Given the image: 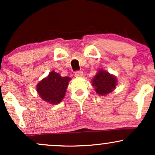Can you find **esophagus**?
Masks as SVG:
<instances>
[{"instance_id": "1", "label": "esophagus", "mask_w": 155, "mask_h": 155, "mask_svg": "<svg viewBox=\"0 0 155 155\" xmlns=\"http://www.w3.org/2000/svg\"><path fill=\"white\" fill-rule=\"evenodd\" d=\"M75 76L76 77H81L83 76V72L81 71H77L75 72Z\"/></svg>"}]
</instances>
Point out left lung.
I'll use <instances>...</instances> for the list:
<instances>
[{"mask_svg":"<svg viewBox=\"0 0 155 155\" xmlns=\"http://www.w3.org/2000/svg\"><path fill=\"white\" fill-rule=\"evenodd\" d=\"M117 79L105 71H99L93 80L92 85L95 86V91L101 95L109 93L116 87Z\"/></svg>","mask_w":155,"mask_h":155,"instance_id":"left-lung-1","label":"left lung"}]
</instances>
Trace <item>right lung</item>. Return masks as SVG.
I'll return each mask as SVG.
<instances>
[{"label": "right lung", "instance_id": "obj_1", "mask_svg": "<svg viewBox=\"0 0 155 155\" xmlns=\"http://www.w3.org/2000/svg\"><path fill=\"white\" fill-rule=\"evenodd\" d=\"M71 78L62 77L51 71L49 76L37 85V92L44 101L51 104H58L63 99Z\"/></svg>", "mask_w": 155, "mask_h": 155}]
</instances>
